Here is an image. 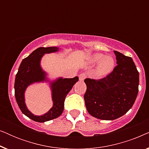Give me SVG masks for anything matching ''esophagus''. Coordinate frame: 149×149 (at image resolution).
Returning <instances> with one entry per match:
<instances>
[{
  "instance_id": "34e87169",
  "label": "esophagus",
  "mask_w": 149,
  "mask_h": 149,
  "mask_svg": "<svg viewBox=\"0 0 149 149\" xmlns=\"http://www.w3.org/2000/svg\"><path fill=\"white\" fill-rule=\"evenodd\" d=\"M85 77H86V74H85V73H81V74L79 75V80H80L81 81H82L85 79Z\"/></svg>"
}]
</instances>
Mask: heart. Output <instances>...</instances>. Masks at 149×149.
Segmentation results:
<instances>
[{
	"label": "heart",
	"mask_w": 149,
	"mask_h": 149,
	"mask_svg": "<svg viewBox=\"0 0 149 149\" xmlns=\"http://www.w3.org/2000/svg\"><path fill=\"white\" fill-rule=\"evenodd\" d=\"M90 62L93 64L99 63L96 73L97 76L103 77L110 73L113 69L114 60L111 56H106L101 54H94L89 58Z\"/></svg>",
	"instance_id": "b5f03b06"
}]
</instances>
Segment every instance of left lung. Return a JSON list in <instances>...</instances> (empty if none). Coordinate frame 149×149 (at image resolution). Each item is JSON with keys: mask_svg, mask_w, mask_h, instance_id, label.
I'll return each instance as SVG.
<instances>
[{"mask_svg": "<svg viewBox=\"0 0 149 149\" xmlns=\"http://www.w3.org/2000/svg\"><path fill=\"white\" fill-rule=\"evenodd\" d=\"M117 65L101 79H85V106L91 116L114 120L125 115L133 106L138 93L139 72L132 58L114 51Z\"/></svg>", "mask_w": 149, "mask_h": 149, "instance_id": "8db88e82", "label": "left lung"}]
</instances>
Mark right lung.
<instances>
[{
  "mask_svg": "<svg viewBox=\"0 0 149 149\" xmlns=\"http://www.w3.org/2000/svg\"><path fill=\"white\" fill-rule=\"evenodd\" d=\"M58 50L59 48L56 47L36 49L22 60L15 76L14 88L16 101L22 113L34 121L42 123L56 119L62 115L64 111L65 97L72 88L73 85L79 81L78 77L72 79L60 77L53 82H50L54 104L52 109L44 115H34L27 109L24 93L28 86L34 83L49 81L46 77L47 73L42 70L40 64L42 57L44 54L56 52Z\"/></svg>",
  "mask_w": 149,
  "mask_h": 149,
  "instance_id": "right-lung-1",
  "label": "right lung"
}]
</instances>
